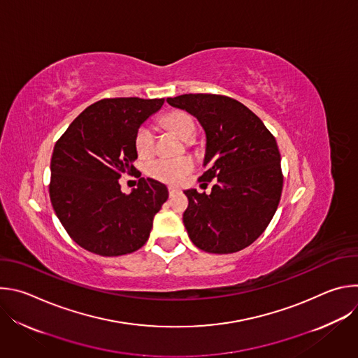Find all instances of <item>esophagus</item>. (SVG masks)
<instances>
[{"instance_id": "esophagus-1", "label": "esophagus", "mask_w": 358, "mask_h": 358, "mask_svg": "<svg viewBox=\"0 0 358 358\" xmlns=\"http://www.w3.org/2000/svg\"><path fill=\"white\" fill-rule=\"evenodd\" d=\"M178 192V189L177 188H173V187H169V194H170V196H174Z\"/></svg>"}]
</instances>
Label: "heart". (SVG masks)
<instances>
[{
  "label": "heart",
  "instance_id": "heart-1",
  "mask_svg": "<svg viewBox=\"0 0 358 358\" xmlns=\"http://www.w3.org/2000/svg\"><path fill=\"white\" fill-rule=\"evenodd\" d=\"M163 122L167 127H170L178 137L185 141H189L195 136V122L192 116L184 110H173L163 117ZM155 130L150 124H141L134 136V145L138 152V156L145 157L151 155L155 148ZM194 169V163L188 157L178 159H156L147 164L145 173L157 181L166 184H180L188 173Z\"/></svg>",
  "mask_w": 358,
  "mask_h": 358
}]
</instances>
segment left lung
Instances as JSON below:
<instances>
[{
    "instance_id": "1",
    "label": "left lung",
    "mask_w": 358,
    "mask_h": 358,
    "mask_svg": "<svg viewBox=\"0 0 358 358\" xmlns=\"http://www.w3.org/2000/svg\"><path fill=\"white\" fill-rule=\"evenodd\" d=\"M195 116L207 136L199 181L211 194L187 189L182 222L192 243L210 253H234L257 241L272 221L283 187L280 152L264 122L241 101L211 93L169 97Z\"/></svg>"
}]
</instances>
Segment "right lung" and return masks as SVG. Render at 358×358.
Wrapping results in <instances>:
<instances>
[{
  "label": "right lung",
  "mask_w": 358,
  "mask_h": 358,
  "mask_svg": "<svg viewBox=\"0 0 358 358\" xmlns=\"http://www.w3.org/2000/svg\"><path fill=\"white\" fill-rule=\"evenodd\" d=\"M163 103L164 99H101L57 141L49 196L61 224L83 249L120 257L147 242L169 189L152 178H140L137 188L124 194L119 178L136 171V131Z\"/></svg>",
  "instance_id": "right-lung-1"
}]
</instances>
